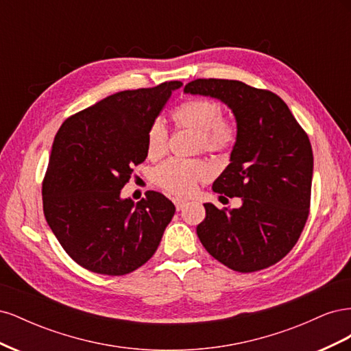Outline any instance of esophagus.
<instances>
[{"label":"esophagus","instance_id":"1","mask_svg":"<svg viewBox=\"0 0 351 351\" xmlns=\"http://www.w3.org/2000/svg\"><path fill=\"white\" fill-rule=\"evenodd\" d=\"M186 204H187V202L183 200V199H178V197L174 199V205H176V209H177V210H182V209L186 206Z\"/></svg>","mask_w":351,"mask_h":351}]
</instances>
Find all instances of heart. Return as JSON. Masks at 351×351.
Here are the masks:
<instances>
[{"label":"heart","mask_w":351,"mask_h":351,"mask_svg":"<svg viewBox=\"0 0 351 351\" xmlns=\"http://www.w3.org/2000/svg\"><path fill=\"white\" fill-rule=\"evenodd\" d=\"M174 121L184 129L197 133V151H226L236 139V125L221 115L219 104L206 98H193L180 104L173 112ZM167 129L161 120H155L146 136V149L151 158H158L167 151ZM210 176V167L202 159H169L159 165L155 183L177 196H189L196 184Z\"/></svg>","instance_id":"obj_1"}]
</instances>
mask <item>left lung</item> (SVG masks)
<instances>
[{"instance_id": "obj_1", "label": "left lung", "mask_w": 351, "mask_h": 351, "mask_svg": "<svg viewBox=\"0 0 351 351\" xmlns=\"http://www.w3.org/2000/svg\"><path fill=\"white\" fill-rule=\"evenodd\" d=\"M186 93L224 102L237 123L230 164L212 184L239 209L205 204L196 228L210 256L232 271L254 272L280 262L299 240L309 217L313 154L306 132L271 90L239 80L197 79Z\"/></svg>"}]
</instances>
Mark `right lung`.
<instances>
[{
  "mask_svg": "<svg viewBox=\"0 0 351 351\" xmlns=\"http://www.w3.org/2000/svg\"><path fill=\"white\" fill-rule=\"evenodd\" d=\"M182 84L114 93L57 132L42 183L44 214L62 249L88 271L114 277L142 267L174 217L162 193L149 190L136 205L120 193L147 156L151 124Z\"/></svg>",
  "mask_w": 351,
  "mask_h": 351,
  "instance_id": "add662e5",
  "label": "right lung"
}]
</instances>
